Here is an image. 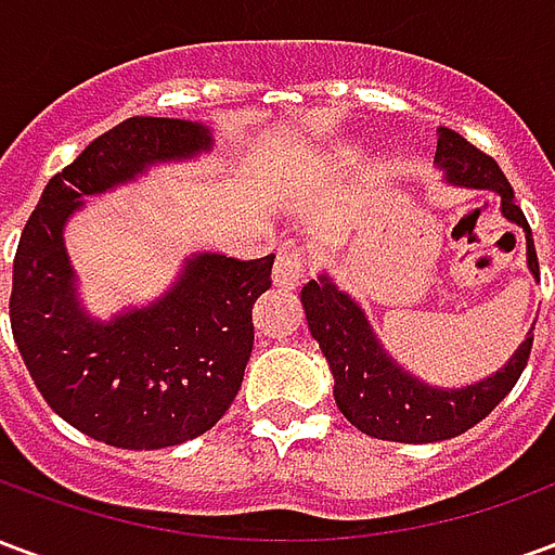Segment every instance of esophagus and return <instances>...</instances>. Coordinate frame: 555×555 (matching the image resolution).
<instances>
[{
    "label": "esophagus",
    "instance_id": "1",
    "mask_svg": "<svg viewBox=\"0 0 555 555\" xmlns=\"http://www.w3.org/2000/svg\"><path fill=\"white\" fill-rule=\"evenodd\" d=\"M302 276H306V258L294 249H282L273 267V282L279 288H297Z\"/></svg>",
    "mask_w": 555,
    "mask_h": 555
}]
</instances>
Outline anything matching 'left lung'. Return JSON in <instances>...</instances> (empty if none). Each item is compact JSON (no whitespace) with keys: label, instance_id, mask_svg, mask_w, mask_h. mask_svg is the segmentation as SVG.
<instances>
[{"label":"left lung","instance_id":"obj_1","mask_svg":"<svg viewBox=\"0 0 555 555\" xmlns=\"http://www.w3.org/2000/svg\"><path fill=\"white\" fill-rule=\"evenodd\" d=\"M437 163L449 181L461 186L490 190L502 198V214L526 231V261L532 276L538 279V255L532 243V229L524 210L514 202L512 183L496 166V159L469 145L461 133L442 127L437 139ZM306 321L326 362L336 377V404L348 416L353 428L369 437L392 442H440L464 434L490 410L508 396L520 380L529 350H532V330L520 348L514 350L508 365L488 380L464 389H434L416 380L392 357H386L380 341L374 338L357 302L345 291H338L326 276L312 279L300 294Z\"/></svg>","mask_w":555,"mask_h":555}]
</instances>
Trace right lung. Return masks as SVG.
<instances>
[{
  "label": "right lung",
  "instance_id": "1",
  "mask_svg": "<svg viewBox=\"0 0 555 555\" xmlns=\"http://www.w3.org/2000/svg\"><path fill=\"white\" fill-rule=\"evenodd\" d=\"M207 147L210 133L193 121L127 118L50 178L20 234L8 302L20 357L43 401L106 446L166 449L225 416L253 357V306L273 285V255H195L163 300L101 324L79 309L62 229L86 195Z\"/></svg>",
  "mask_w": 555,
  "mask_h": 555
}]
</instances>
